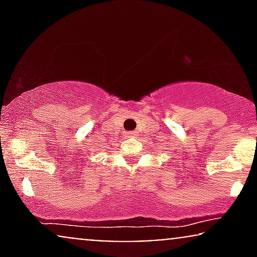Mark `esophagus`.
I'll return each instance as SVG.
<instances>
[{
    "label": "esophagus",
    "instance_id": "esophagus-1",
    "mask_svg": "<svg viewBox=\"0 0 257 257\" xmlns=\"http://www.w3.org/2000/svg\"><path fill=\"white\" fill-rule=\"evenodd\" d=\"M128 137H129V138H135V137H137V133H134V132L128 133Z\"/></svg>",
    "mask_w": 257,
    "mask_h": 257
}]
</instances>
